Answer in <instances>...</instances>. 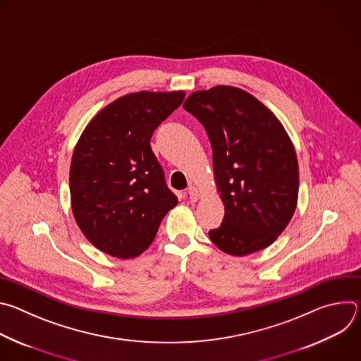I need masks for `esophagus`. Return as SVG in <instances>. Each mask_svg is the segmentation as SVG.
I'll list each match as a JSON object with an SVG mask.
<instances>
[{
    "mask_svg": "<svg viewBox=\"0 0 361 361\" xmlns=\"http://www.w3.org/2000/svg\"><path fill=\"white\" fill-rule=\"evenodd\" d=\"M187 191H188V194H190V200H191V201H197V200L200 198V191L197 190V187L188 185Z\"/></svg>",
    "mask_w": 361,
    "mask_h": 361,
    "instance_id": "34e87169",
    "label": "esophagus"
}]
</instances>
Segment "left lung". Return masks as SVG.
<instances>
[{
  "label": "left lung",
  "mask_w": 361,
  "mask_h": 361,
  "mask_svg": "<svg viewBox=\"0 0 361 361\" xmlns=\"http://www.w3.org/2000/svg\"><path fill=\"white\" fill-rule=\"evenodd\" d=\"M184 110L207 131L224 219L209 231L231 255L260 251L276 241L297 207L298 163L279 118L250 92L216 85L187 97Z\"/></svg>",
  "instance_id": "left-lung-1"
}]
</instances>
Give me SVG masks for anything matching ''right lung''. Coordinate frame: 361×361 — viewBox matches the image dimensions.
<instances>
[{
    "mask_svg": "<svg viewBox=\"0 0 361 361\" xmlns=\"http://www.w3.org/2000/svg\"><path fill=\"white\" fill-rule=\"evenodd\" d=\"M184 97V91L123 95L82 131L70 167L71 209L80 230L99 251L134 259L177 205L149 140Z\"/></svg>",
    "mask_w": 361,
    "mask_h": 361,
    "instance_id": "add662e5",
    "label": "right lung"
}]
</instances>
